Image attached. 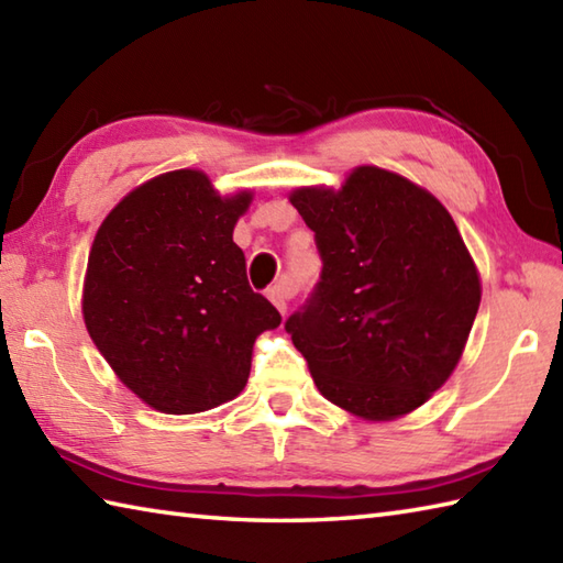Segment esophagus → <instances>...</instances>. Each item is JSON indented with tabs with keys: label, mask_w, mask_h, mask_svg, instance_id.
I'll list each match as a JSON object with an SVG mask.
<instances>
[{
	"label": "esophagus",
	"mask_w": 563,
	"mask_h": 563,
	"mask_svg": "<svg viewBox=\"0 0 563 563\" xmlns=\"http://www.w3.org/2000/svg\"><path fill=\"white\" fill-rule=\"evenodd\" d=\"M290 297H292V290L285 283H278V285H273V288H268V300L275 307H278L280 314L288 312V300H290Z\"/></svg>",
	"instance_id": "1"
}]
</instances>
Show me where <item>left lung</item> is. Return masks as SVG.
I'll list each match as a JSON object with an SVG mask.
<instances>
[{
	"mask_svg": "<svg viewBox=\"0 0 563 563\" xmlns=\"http://www.w3.org/2000/svg\"><path fill=\"white\" fill-rule=\"evenodd\" d=\"M324 268L285 329L317 390L366 422H393L442 388L464 356L481 273L437 197L356 165L339 187H295Z\"/></svg>",
	"mask_w": 563,
	"mask_h": 563,
	"instance_id": "8db88e82",
	"label": "left lung"
}]
</instances>
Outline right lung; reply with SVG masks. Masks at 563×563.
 Listing matches in <instances>:
<instances>
[{"label":"right lung","mask_w":563,"mask_h":563,"mask_svg":"<svg viewBox=\"0 0 563 563\" xmlns=\"http://www.w3.org/2000/svg\"><path fill=\"white\" fill-rule=\"evenodd\" d=\"M251 190L219 195L195 168L141 183L99 224L82 319L99 354L141 402L195 415L246 388L253 341L280 314L246 280L234 227Z\"/></svg>","instance_id":"1"}]
</instances>
